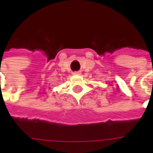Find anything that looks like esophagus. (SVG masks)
<instances>
[{
	"label": "esophagus",
	"mask_w": 153,
	"mask_h": 153,
	"mask_svg": "<svg viewBox=\"0 0 153 153\" xmlns=\"http://www.w3.org/2000/svg\"><path fill=\"white\" fill-rule=\"evenodd\" d=\"M72 74H74V75H80L82 73H81V71H74V72H73Z\"/></svg>",
	"instance_id": "34e87169"
}]
</instances>
